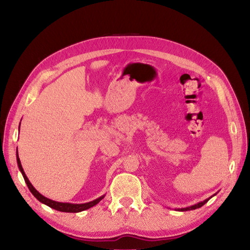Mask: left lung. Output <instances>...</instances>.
Masks as SVG:
<instances>
[{"mask_svg": "<svg viewBox=\"0 0 250 250\" xmlns=\"http://www.w3.org/2000/svg\"><path fill=\"white\" fill-rule=\"evenodd\" d=\"M215 195V194H214ZM211 198V196H210ZM210 198H208V199H206V200H204L203 202H200V203H198V204H194V205H192V206H189V207H185V208H178L177 210H180V211H186V210H192V209H196V208H200L201 206H203L207 201H208Z\"/></svg>", "mask_w": 250, "mask_h": 250, "instance_id": "left-lung-1", "label": "left lung"}]
</instances>
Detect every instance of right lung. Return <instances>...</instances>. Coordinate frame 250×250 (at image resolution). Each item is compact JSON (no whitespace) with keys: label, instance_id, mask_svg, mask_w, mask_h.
<instances>
[{"label":"right lung","instance_id":"right-lung-1","mask_svg":"<svg viewBox=\"0 0 250 250\" xmlns=\"http://www.w3.org/2000/svg\"><path fill=\"white\" fill-rule=\"evenodd\" d=\"M20 128V125H19ZM17 163H18V167L20 169L21 174H22V176L24 178V182L26 184V186H28V188L30 189V191L32 192V194H33L35 198L39 200L40 202H42V203L46 204L47 206L51 207V208H54L56 210H59V211H65V213H79V211H83V210H86L88 208H90V207H92L94 205H97L99 202L102 200L104 198V195L100 196V198L95 199L91 202H88V203H83V204H72V203H61V202H56V201H52L50 199H47L46 196L42 195L39 191H37L33 186H32V184L29 182L28 177H26V175L23 171L22 168V166H21V162H20V159H19V156H18V149H17Z\"/></svg>","mask_w":250,"mask_h":250}]
</instances>
